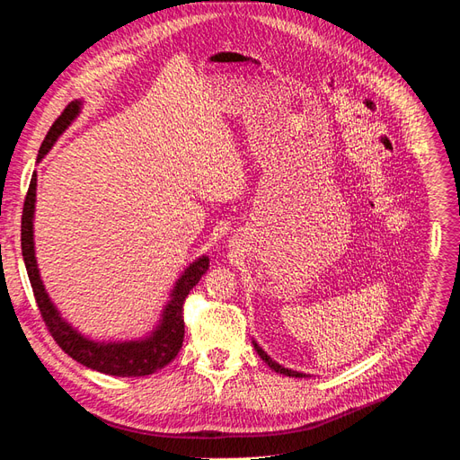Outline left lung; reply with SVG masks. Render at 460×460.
Returning a JSON list of instances; mask_svg holds the SVG:
<instances>
[{
	"instance_id": "obj_1",
	"label": "left lung",
	"mask_w": 460,
	"mask_h": 460,
	"mask_svg": "<svg viewBox=\"0 0 460 460\" xmlns=\"http://www.w3.org/2000/svg\"><path fill=\"white\" fill-rule=\"evenodd\" d=\"M254 344V349H256V353H258V356H261L266 363H268V367L270 369H274L276 373H281V375H288V376H307V375H305V373H299V371H291V369H288V367H281V365L279 363H276L272 358H270L268 356V353L261 348V346H258L256 342H252Z\"/></svg>"
}]
</instances>
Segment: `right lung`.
Returning a JSON list of instances; mask_svg holds the SVG:
<instances>
[{
    "label": "right lung",
    "mask_w": 460,
    "mask_h": 460,
    "mask_svg": "<svg viewBox=\"0 0 460 460\" xmlns=\"http://www.w3.org/2000/svg\"><path fill=\"white\" fill-rule=\"evenodd\" d=\"M81 104H84L81 101H72L64 109V112L58 116V120L52 124L50 132L46 134L42 141L37 163L44 159L46 153H49L56 144V139L60 137L67 129V126L79 116ZM34 202H37V172L32 174L29 192L25 198V206H22L21 251L22 261H25L27 266L34 299H37L42 319L46 326H49L56 344L60 346L69 358H74L81 365H85V367L114 376L151 375L163 369L164 365L171 363L179 356L184 340L182 305L188 297V293H190V289L199 281V278L208 272L209 258L199 256L198 261L188 266L182 276L176 279V284L171 291V299L163 309L161 321L149 336H144L139 340H126V342H97V340H91L77 332L60 314V311L56 309V305L44 289L37 256H34Z\"/></svg>",
    "instance_id": "right-lung-1"
}]
</instances>
